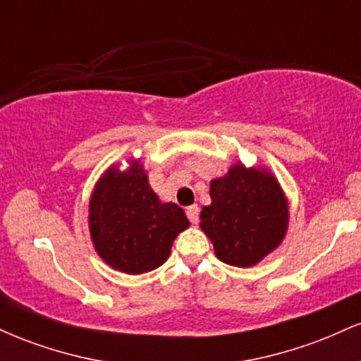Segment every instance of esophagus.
I'll return each instance as SVG.
<instances>
[{
  "label": "esophagus",
  "instance_id": "1",
  "mask_svg": "<svg viewBox=\"0 0 361 361\" xmlns=\"http://www.w3.org/2000/svg\"><path fill=\"white\" fill-rule=\"evenodd\" d=\"M186 217L190 219L192 224H198V217H200V209H198V205L188 207V209H186Z\"/></svg>",
  "mask_w": 361,
  "mask_h": 361
}]
</instances>
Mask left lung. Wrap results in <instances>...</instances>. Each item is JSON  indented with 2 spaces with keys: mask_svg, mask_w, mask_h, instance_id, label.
Segmentation results:
<instances>
[{
  "mask_svg": "<svg viewBox=\"0 0 361 361\" xmlns=\"http://www.w3.org/2000/svg\"><path fill=\"white\" fill-rule=\"evenodd\" d=\"M212 204L204 207L200 227L217 258L233 267H252L283 241L287 198L268 169L234 164L210 183Z\"/></svg>",
  "mask_w": 361,
  "mask_h": 361,
  "instance_id": "1",
  "label": "left lung"
}]
</instances>
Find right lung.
Instances as JSON below:
<instances>
[{
  "mask_svg": "<svg viewBox=\"0 0 361 361\" xmlns=\"http://www.w3.org/2000/svg\"><path fill=\"white\" fill-rule=\"evenodd\" d=\"M190 226L181 207L163 204L139 161L106 169L90 200V233L100 258L115 270L139 275L161 267L176 235Z\"/></svg>",
  "mask_w": 361,
  "mask_h": 361,
  "instance_id": "obj_1",
  "label": "right lung"
}]
</instances>
